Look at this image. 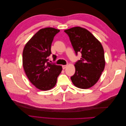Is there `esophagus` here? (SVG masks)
<instances>
[{"label":"esophagus","mask_w":126,"mask_h":126,"mask_svg":"<svg viewBox=\"0 0 126 126\" xmlns=\"http://www.w3.org/2000/svg\"><path fill=\"white\" fill-rule=\"evenodd\" d=\"M67 65H63L62 66V67H63V69H65V68L67 67Z\"/></svg>","instance_id":"esophagus-1"}]
</instances>
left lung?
Segmentation results:
<instances>
[{
  "label": "left lung",
  "instance_id": "8db88e82",
  "mask_svg": "<svg viewBox=\"0 0 126 126\" xmlns=\"http://www.w3.org/2000/svg\"><path fill=\"white\" fill-rule=\"evenodd\" d=\"M69 37L76 55L80 60L75 64V73L71 77L74 85L81 89L93 86L100 78L105 66L104 49L101 43L88 30L76 27L64 31Z\"/></svg>",
  "mask_w": 126,
  "mask_h": 126
}]
</instances>
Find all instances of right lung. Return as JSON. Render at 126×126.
<instances>
[{
    "label": "right lung",
    "mask_w": 126,
    "mask_h": 126,
    "mask_svg": "<svg viewBox=\"0 0 126 126\" xmlns=\"http://www.w3.org/2000/svg\"><path fill=\"white\" fill-rule=\"evenodd\" d=\"M60 30L54 28L39 30L24 47L22 64L25 73L32 84L41 90H48L56 84L62 67L48 62L51 46L55 36ZM54 60L56 56L52 55Z\"/></svg>",
    "instance_id": "right-lung-1"
}]
</instances>
